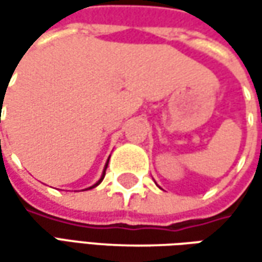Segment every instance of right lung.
I'll return each mask as SVG.
<instances>
[{"label": "right lung", "mask_w": 262, "mask_h": 262, "mask_svg": "<svg viewBox=\"0 0 262 262\" xmlns=\"http://www.w3.org/2000/svg\"><path fill=\"white\" fill-rule=\"evenodd\" d=\"M107 163H109V159H107V162H106L105 169H103V173H102V176H100V179H99V181L96 182L95 185H92V186H90V188H86V191H87V189H92V188H95V186H97V185H99V184H100V182H102V181H103V178H105V173H106V167H107Z\"/></svg>", "instance_id": "add662e5"}]
</instances>
